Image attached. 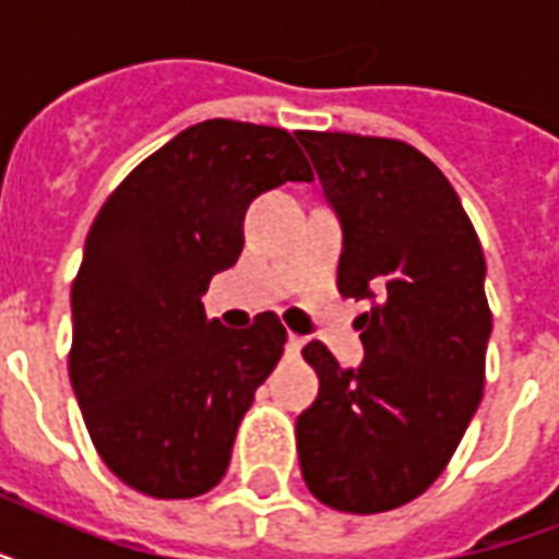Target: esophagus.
I'll return each mask as SVG.
<instances>
[{"mask_svg":"<svg viewBox=\"0 0 559 559\" xmlns=\"http://www.w3.org/2000/svg\"><path fill=\"white\" fill-rule=\"evenodd\" d=\"M301 345H305V340H301V336H296V333H289V336H287V354H293V357H296L298 350H301Z\"/></svg>","mask_w":559,"mask_h":559,"instance_id":"obj_1","label":"esophagus"}]
</instances>
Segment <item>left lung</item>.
<instances>
[{"label": "left lung", "instance_id": "1", "mask_svg": "<svg viewBox=\"0 0 559 559\" xmlns=\"http://www.w3.org/2000/svg\"><path fill=\"white\" fill-rule=\"evenodd\" d=\"M296 135L342 223L340 293L371 301L362 366L340 368L322 342L301 350L319 373L296 420L301 476L333 511H394L441 476L481 403L485 252L450 179L412 144Z\"/></svg>", "mask_w": 559, "mask_h": 559}]
</instances>
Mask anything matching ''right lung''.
I'll return each mask as SVG.
<instances>
[{"instance_id":"right-lung-1","label":"right lung","mask_w":559,"mask_h":559,"mask_svg":"<svg viewBox=\"0 0 559 559\" xmlns=\"http://www.w3.org/2000/svg\"><path fill=\"white\" fill-rule=\"evenodd\" d=\"M310 179L287 130L211 118L147 156L92 223L69 377L95 450L139 493L193 499L226 476L287 331L275 313L228 331L205 319L202 296L240 258L249 202Z\"/></svg>"}]
</instances>
